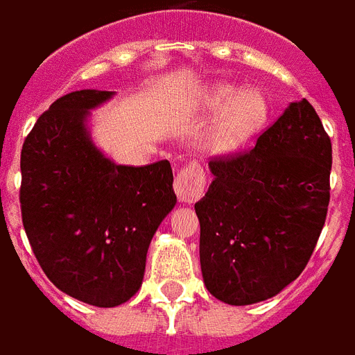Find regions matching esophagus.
<instances>
[{"instance_id":"obj_1","label":"esophagus","mask_w":355,"mask_h":355,"mask_svg":"<svg viewBox=\"0 0 355 355\" xmlns=\"http://www.w3.org/2000/svg\"><path fill=\"white\" fill-rule=\"evenodd\" d=\"M205 172L198 163H189L178 172L174 191L181 203H192L200 200L205 191Z\"/></svg>"}]
</instances>
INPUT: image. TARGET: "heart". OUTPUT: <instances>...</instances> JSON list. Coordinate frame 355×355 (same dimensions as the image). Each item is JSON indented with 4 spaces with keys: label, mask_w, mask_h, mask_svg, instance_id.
Here are the masks:
<instances>
[{
    "label": "heart",
    "mask_w": 355,
    "mask_h": 355,
    "mask_svg": "<svg viewBox=\"0 0 355 355\" xmlns=\"http://www.w3.org/2000/svg\"><path fill=\"white\" fill-rule=\"evenodd\" d=\"M200 110L218 113L205 132V146L216 155H231L242 150L268 121V98L258 89H240L229 82H216L200 97Z\"/></svg>",
    "instance_id": "1"
}]
</instances>
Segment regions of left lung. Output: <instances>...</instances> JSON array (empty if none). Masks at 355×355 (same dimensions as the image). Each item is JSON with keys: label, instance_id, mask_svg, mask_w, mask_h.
Returning <instances> with one entry per match:
<instances>
[{"label": "left lung", "instance_id": "obj_1", "mask_svg": "<svg viewBox=\"0 0 355 355\" xmlns=\"http://www.w3.org/2000/svg\"><path fill=\"white\" fill-rule=\"evenodd\" d=\"M194 205L203 282L218 300L271 299L310 260L330 203L331 143L310 102H291L253 150L214 157Z\"/></svg>", "mask_w": 355, "mask_h": 355}]
</instances>
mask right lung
<instances>
[{
    "label": "right lung",
    "mask_w": 355,
    "mask_h": 355,
    "mask_svg": "<svg viewBox=\"0 0 355 355\" xmlns=\"http://www.w3.org/2000/svg\"><path fill=\"white\" fill-rule=\"evenodd\" d=\"M113 92L80 89L51 104L21 148V220L33 253L69 297L113 308L143 284L148 245L175 205L166 159H107L87 130L89 110Z\"/></svg>",
    "instance_id": "right-lung-1"
}]
</instances>
